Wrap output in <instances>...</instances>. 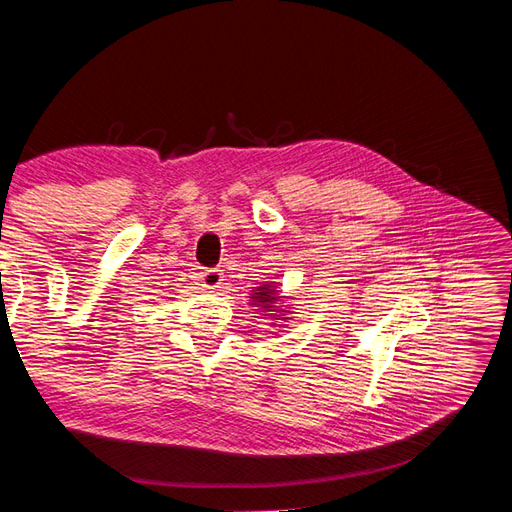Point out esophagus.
I'll use <instances>...</instances> for the list:
<instances>
[{
    "label": "esophagus",
    "mask_w": 512,
    "mask_h": 512,
    "mask_svg": "<svg viewBox=\"0 0 512 512\" xmlns=\"http://www.w3.org/2000/svg\"><path fill=\"white\" fill-rule=\"evenodd\" d=\"M201 283L209 290H216V287L222 283V272L218 268H205L201 272Z\"/></svg>",
    "instance_id": "obj_1"
}]
</instances>
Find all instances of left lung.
Segmentation results:
<instances>
[{
	"instance_id": "obj_1",
	"label": "left lung",
	"mask_w": 512,
	"mask_h": 512,
	"mask_svg": "<svg viewBox=\"0 0 512 512\" xmlns=\"http://www.w3.org/2000/svg\"><path fill=\"white\" fill-rule=\"evenodd\" d=\"M272 292H274V290H272ZM272 292H270V290H266V287H261L259 292H255V298H259L261 303H270V300H274Z\"/></svg>"
}]
</instances>
